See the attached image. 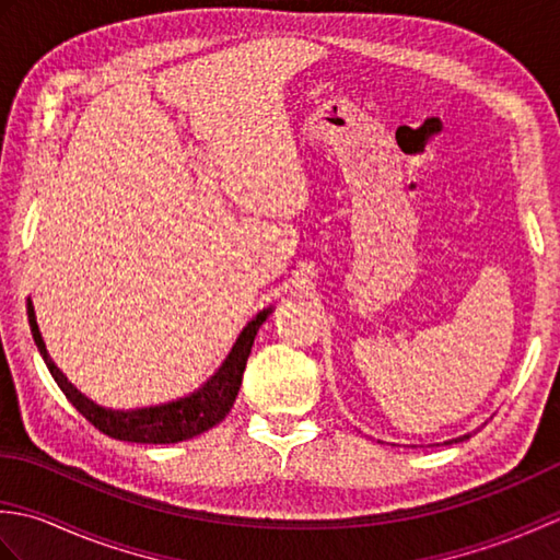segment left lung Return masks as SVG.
I'll return each mask as SVG.
<instances>
[{
    "mask_svg": "<svg viewBox=\"0 0 560 560\" xmlns=\"http://www.w3.org/2000/svg\"><path fill=\"white\" fill-rule=\"evenodd\" d=\"M464 438H469V435H464ZM464 438H457V440H450V443H459V440H464Z\"/></svg>",
    "mask_w": 560,
    "mask_h": 560,
    "instance_id": "obj_1",
    "label": "left lung"
}]
</instances>
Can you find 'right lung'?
Listing matches in <instances>:
<instances>
[{
	"label": "right lung",
	"mask_w": 560,
	"mask_h": 560,
	"mask_svg": "<svg viewBox=\"0 0 560 560\" xmlns=\"http://www.w3.org/2000/svg\"><path fill=\"white\" fill-rule=\"evenodd\" d=\"M269 313L271 307L261 311L253 323H247V327L241 331V337H237V341L233 343L229 359H225L223 365L219 368V373L213 375L199 392H195V395L171 401V404H161V407H149V409H108L83 395V392L71 383L62 371H59L57 363L52 361V355L47 353L38 319H35V307L28 301V323H31L33 339L38 343L43 359L55 377V383L65 392L67 399L74 404L77 411L105 435H110L115 440H125V443H149V445L180 443V440H189L199 433H205L225 419V413L231 411L233 401L237 397V389H241L247 355L253 351L257 329L269 317Z\"/></svg>",
	"instance_id": "add662e5"
}]
</instances>
